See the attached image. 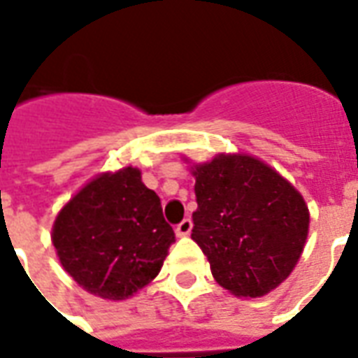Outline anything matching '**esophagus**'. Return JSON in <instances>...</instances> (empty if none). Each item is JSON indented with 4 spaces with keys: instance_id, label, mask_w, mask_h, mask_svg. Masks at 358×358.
Returning <instances> with one entry per match:
<instances>
[{
    "instance_id": "obj_1",
    "label": "esophagus",
    "mask_w": 358,
    "mask_h": 358,
    "mask_svg": "<svg viewBox=\"0 0 358 358\" xmlns=\"http://www.w3.org/2000/svg\"><path fill=\"white\" fill-rule=\"evenodd\" d=\"M192 227H193L192 220L184 218L182 222H180L178 226H176V235H178V237H186V235L192 233Z\"/></svg>"
}]
</instances>
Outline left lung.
Masks as SVG:
<instances>
[{"mask_svg":"<svg viewBox=\"0 0 358 358\" xmlns=\"http://www.w3.org/2000/svg\"><path fill=\"white\" fill-rule=\"evenodd\" d=\"M192 239L220 287L258 298L287 279L307 239L306 201L271 166L248 155H218L195 166Z\"/></svg>","mask_w":358,"mask_h":358,"instance_id":"8db88e82","label":"left lung"}]
</instances>
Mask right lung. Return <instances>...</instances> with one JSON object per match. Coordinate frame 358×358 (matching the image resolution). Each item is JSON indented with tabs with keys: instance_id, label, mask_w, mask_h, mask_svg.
<instances>
[{
	"instance_id": "obj_1",
	"label": "right lung",
	"mask_w": 358,
	"mask_h": 358,
	"mask_svg": "<svg viewBox=\"0 0 358 358\" xmlns=\"http://www.w3.org/2000/svg\"><path fill=\"white\" fill-rule=\"evenodd\" d=\"M172 243L157 193L132 166L89 182L52 227L62 267L106 300H125L155 279Z\"/></svg>"
}]
</instances>
